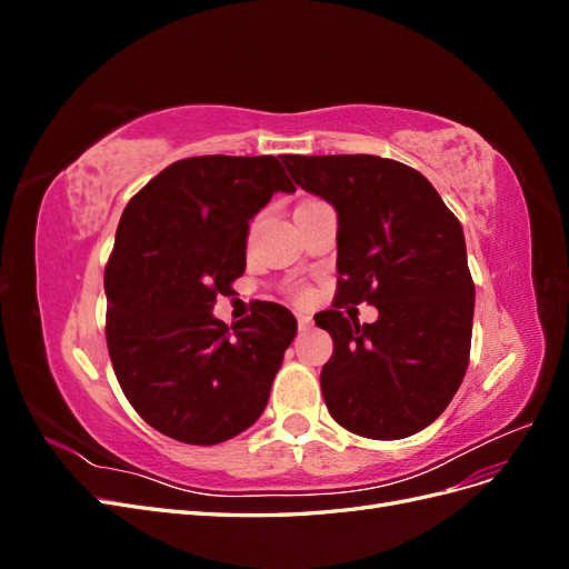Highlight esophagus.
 Returning <instances> with one entry per match:
<instances>
[{"instance_id":"obj_1","label":"esophagus","mask_w":569,"mask_h":569,"mask_svg":"<svg viewBox=\"0 0 569 569\" xmlns=\"http://www.w3.org/2000/svg\"><path fill=\"white\" fill-rule=\"evenodd\" d=\"M297 322H299V330H301V332L311 330V325H313L311 316H306V313H299V316H297Z\"/></svg>"}]
</instances>
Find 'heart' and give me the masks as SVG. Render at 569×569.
Wrapping results in <instances>:
<instances>
[{"instance_id": "obj_1", "label": "heart", "mask_w": 569, "mask_h": 569, "mask_svg": "<svg viewBox=\"0 0 569 569\" xmlns=\"http://www.w3.org/2000/svg\"><path fill=\"white\" fill-rule=\"evenodd\" d=\"M291 297H295V299H297V301H301V299H303V297H306V295H303V289H299V287H297V289H295V291H291Z\"/></svg>"}]
</instances>
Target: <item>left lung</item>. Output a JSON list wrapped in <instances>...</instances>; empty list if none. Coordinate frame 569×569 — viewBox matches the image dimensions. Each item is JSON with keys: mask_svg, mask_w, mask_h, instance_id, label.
<instances>
[{"mask_svg": "<svg viewBox=\"0 0 569 569\" xmlns=\"http://www.w3.org/2000/svg\"><path fill=\"white\" fill-rule=\"evenodd\" d=\"M282 163L339 220L335 308L316 316L335 341L320 372L327 410L368 439L420 432L451 403L470 363L475 282L458 218L399 161L284 153ZM363 300L381 311L372 326L338 311Z\"/></svg>", "mask_w": 569, "mask_h": 569, "instance_id": "obj_1", "label": "left lung"}]
</instances>
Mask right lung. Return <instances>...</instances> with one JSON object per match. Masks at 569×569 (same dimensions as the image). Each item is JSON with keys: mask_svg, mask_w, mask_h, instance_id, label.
Here are the masks:
<instances>
[{"mask_svg": "<svg viewBox=\"0 0 569 569\" xmlns=\"http://www.w3.org/2000/svg\"><path fill=\"white\" fill-rule=\"evenodd\" d=\"M295 189L274 157H192L120 216L104 270L107 347L126 399L161 435L213 446L261 418L297 318L258 301L230 330L211 311L244 274L249 220Z\"/></svg>", "mask_w": 569, "mask_h": 569, "instance_id": "obj_1", "label": "right lung"}]
</instances>
